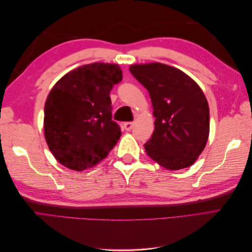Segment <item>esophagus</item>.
I'll return each mask as SVG.
<instances>
[{
	"mask_svg": "<svg viewBox=\"0 0 252 252\" xmlns=\"http://www.w3.org/2000/svg\"><path fill=\"white\" fill-rule=\"evenodd\" d=\"M133 127V123L132 122H126V123H124V128L126 129L127 131H130L131 129Z\"/></svg>",
	"mask_w": 252,
	"mask_h": 252,
	"instance_id": "34e87169",
	"label": "esophagus"
}]
</instances>
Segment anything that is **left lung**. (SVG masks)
Here are the masks:
<instances>
[{"instance_id":"obj_1","label":"left lung","mask_w":252,"mask_h":252,"mask_svg":"<svg viewBox=\"0 0 252 252\" xmlns=\"http://www.w3.org/2000/svg\"><path fill=\"white\" fill-rule=\"evenodd\" d=\"M131 74L148 90L155 131L146 154L169 170L191 166L209 135V107L200 86L186 73L162 63L132 65Z\"/></svg>"}]
</instances>
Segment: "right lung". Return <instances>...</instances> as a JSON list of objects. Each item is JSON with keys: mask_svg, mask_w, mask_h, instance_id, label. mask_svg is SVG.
Instances as JSON below:
<instances>
[{"mask_svg": "<svg viewBox=\"0 0 252 252\" xmlns=\"http://www.w3.org/2000/svg\"><path fill=\"white\" fill-rule=\"evenodd\" d=\"M121 81L117 64L94 63L66 73L53 86L45 103L44 134L59 163L81 171L116 146L121 128L112 121L109 94Z\"/></svg>", "mask_w": 252, "mask_h": 252, "instance_id": "right-lung-1", "label": "right lung"}]
</instances>
